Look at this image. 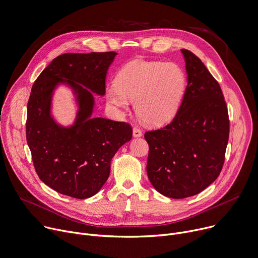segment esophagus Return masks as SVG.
<instances>
[{
  "mask_svg": "<svg viewBox=\"0 0 258 258\" xmlns=\"http://www.w3.org/2000/svg\"><path fill=\"white\" fill-rule=\"evenodd\" d=\"M142 135H143L142 131L140 130L138 126H135V127L133 128V136H134L135 138H140V137H142Z\"/></svg>",
  "mask_w": 258,
  "mask_h": 258,
  "instance_id": "34e87169",
  "label": "esophagus"
}]
</instances>
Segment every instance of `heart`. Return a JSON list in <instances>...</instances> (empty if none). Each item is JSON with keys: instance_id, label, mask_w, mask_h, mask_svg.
Returning a JSON list of instances; mask_svg holds the SVG:
<instances>
[{"instance_id": "heart-1", "label": "heart", "mask_w": 258, "mask_h": 258, "mask_svg": "<svg viewBox=\"0 0 258 258\" xmlns=\"http://www.w3.org/2000/svg\"><path fill=\"white\" fill-rule=\"evenodd\" d=\"M186 87L183 70L174 62L135 59L120 69L116 83L108 86L107 102L127 110L135 101V111L145 123L168 121L178 111Z\"/></svg>"}]
</instances>
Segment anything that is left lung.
<instances>
[{
    "label": "left lung",
    "mask_w": 258,
    "mask_h": 258,
    "mask_svg": "<svg viewBox=\"0 0 258 258\" xmlns=\"http://www.w3.org/2000/svg\"><path fill=\"white\" fill-rule=\"evenodd\" d=\"M181 52L187 73L182 103L171 123L144 136L148 178L159 194L172 199L196 196L217 179L229 135L220 85L196 54Z\"/></svg>",
    "instance_id": "left-lung-1"
}]
</instances>
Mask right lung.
<instances>
[{"label":"right lung","instance_id":"add662e5","mask_svg":"<svg viewBox=\"0 0 258 258\" xmlns=\"http://www.w3.org/2000/svg\"><path fill=\"white\" fill-rule=\"evenodd\" d=\"M114 51L64 53L55 57L35 81L28 102L27 142L39 178L53 190L75 199L95 196L110 175L111 159L133 137L126 122L92 117L93 93L104 96ZM59 84L72 87L79 105L71 126L51 116Z\"/></svg>","mask_w":258,"mask_h":258}]
</instances>
